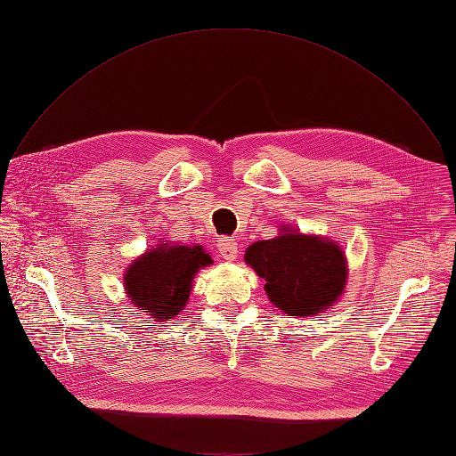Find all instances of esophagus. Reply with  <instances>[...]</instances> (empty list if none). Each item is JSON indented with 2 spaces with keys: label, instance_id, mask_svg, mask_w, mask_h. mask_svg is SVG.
<instances>
[{
  "label": "esophagus",
  "instance_id": "esophagus-1",
  "mask_svg": "<svg viewBox=\"0 0 456 456\" xmlns=\"http://www.w3.org/2000/svg\"><path fill=\"white\" fill-rule=\"evenodd\" d=\"M217 249H220L222 256L227 261H234L236 255H239V244H236V240L231 239V236H225V239L217 242Z\"/></svg>",
  "mask_w": 456,
  "mask_h": 456
}]
</instances>
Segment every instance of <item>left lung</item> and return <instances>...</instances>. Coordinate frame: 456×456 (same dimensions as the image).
<instances>
[{
    "label": "left lung",
    "mask_w": 456,
    "mask_h": 456,
    "mask_svg": "<svg viewBox=\"0 0 456 456\" xmlns=\"http://www.w3.org/2000/svg\"><path fill=\"white\" fill-rule=\"evenodd\" d=\"M246 263L266 281L273 305L309 316L339 298L346 281L345 255L335 242L289 232L248 248Z\"/></svg>",
    "instance_id": "obj_1"
}]
</instances>
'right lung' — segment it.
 <instances>
[{"label":"right lung","mask_w":456,"mask_h":456,"mask_svg":"<svg viewBox=\"0 0 456 456\" xmlns=\"http://www.w3.org/2000/svg\"><path fill=\"white\" fill-rule=\"evenodd\" d=\"M212 265L201 246H160L140 256L125 273L126 292L135 307L156 321L179 314L190 296L197 270Z\"/></svg>","instance_id":"add662e5"}]
</instances>
